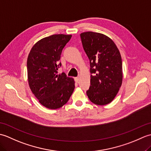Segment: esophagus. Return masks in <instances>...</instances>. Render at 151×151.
Listing matches in <instances>:
<instances>
[{"instance_id":"esophagus-1","label":"esophagus","mask_w":151,"mask_h":151,"mask_svg":"<svg viewBox=\"0 0 151 151\" xmlns=\"http://www.w3.org/2000/svg\"><path fill=\"white\" fill-rule=\"evenodd\" d=\"M79 79H80L79 76H77V77H75V82H78V81H79Z\"/></svg>"}]
</instances>
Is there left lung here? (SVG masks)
<instances>
[{"mask_svg":"<svg viewBox=\"0 0 151 151\" xmlns=\"http://www.w3.org/2000/svg\"><path fill=\"white\" fill-rule=\"evenodd\" d=\"M83 48L90 63L89 100L106 105L114 100L123 81L122 60L114 42L105 35L86 32L81 34Z\"/></svg>","mask_w":151,"mask_h":151,"instance_id":"1","label":"left lung"}]
</instances>
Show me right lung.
I'll return each mask as SVG.
<instances>
[{"label":"right lung","mask_w":151,"mask_h":151,"mask_svg":"<svg viewBox=\"0 0 151 151\" xmlns=\"http://www.w3.org/2000/svg\"><path fill=\"white\" fill-rule=\"evenodd\" d=\"M71 35L54 34L40 40L32 48L27 59L30 88L40 103L49 109L66 104L75 89V81L65 73L58 75L62 50Z\"/></svg>","instance_id":"obj_1"}]
</instances>
